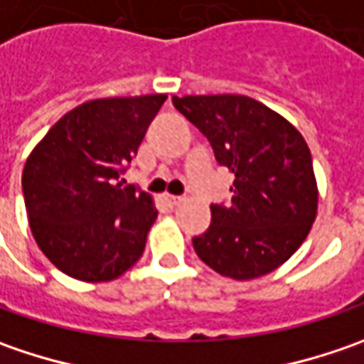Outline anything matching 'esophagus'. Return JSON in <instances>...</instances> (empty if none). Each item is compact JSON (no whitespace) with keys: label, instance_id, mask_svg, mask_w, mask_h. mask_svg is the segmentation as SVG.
<instances>
[{"label":"esophagus","instance_id":"esophagus-1","mask_svg":"<svg viewBox=\"0 0 364 364\" xmlns=\"http://www.w3.org/2000/svg\"><path fill=\"white\" fill-rule=\"evenodd\" d=\"M164 200L170 204V206H178V204L182 203L184 198H182V196H176V194H166V196H164Z\"/></svg>","mask_w":364,"mask_h":364}]
</instances>
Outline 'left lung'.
Instances as JSON below:
<instances>
[{
    "instance_id": "1",
    "label": "left lung",
    "mask_w": 364,
    "mask_h": 364,
    "mask_svg": "<svg viewBox=\"0 0 364 364\" xmlns=\"http://www.w3.org/2000/svg\"><path fill=\"white\" fill-rule=\"evenodd\" d=\"M174 107L206 135L235 174L229 206H210V227L192 245L225 277L255 279L291 257L318 213L312 154L279 113L245 95H186Z\"/></svg>"
}]
</instances>
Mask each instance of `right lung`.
<instances>
[{
	"label": "right lung",
	"mask_w": 364,
	"mask_h": 364,
	"mask_svg": "<svg viewBox=\"0 0 364 364\" xmlns=\"http://www.w3.org/2000/svg\"><path fill=\"white\" fill-rule=\"evenodd\" d=\"M166 99L87 101L56 121L28 156L21 188L30 229L66 275L113 282L141 257L158 210L121 174Z\"/></svg>",
	"instance_id": "add662e5"
}]
</instances>
